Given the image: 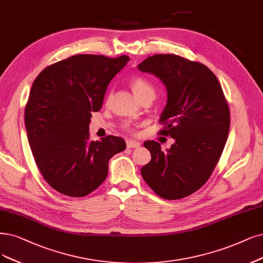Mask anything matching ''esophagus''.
<instances>
[{
	"mask_svg": "<svg viewBox=\"0 0 263 263\" xmlns=\"http://www.w3.org/2000/svg\"><path fill=\"white\" fill-rule=\"evenodd\" d=\"M141 146V143L137 142V141H126V147L128 148H138Z\"/></svg>",
	"mask_w": 263,
	"mask_h": 263,
	"instance_id": "obj_1",
	"label": "esophagus"
}]
</instances>
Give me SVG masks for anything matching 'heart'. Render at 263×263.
<instances>
[{
  "label": "heart",
  "instance_id": "obj_1",
  "mask_svg": "<svg viewBox=\"0 0 263 263\" xmlns=\"http://www.w3.org/2000/svg\"><path fill=\"white\" fill-rule=\"evenodd\" d=\"M130 86L134 93V95L138 97L139 100H142L143 97L147 95H155V90L153 84L144 79L142 77H134L130 81Z\"/></svg>",
  "mask_w": 263,
  "mask_h": 263
}]
</instances>
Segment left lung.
I'll list each match as a JSON object with an SVG mask.
<instances>
[{
	"instance_id": "obj_1",
	"label": "left lung",
	"mask_w": 263,
	"mask_h": 263,
	"mask_svg": "<svg viewBox=\"0 0 263 263\" xmlns=\"http://www.w3.org/2000/svg\"><path fill=\"white\" fill-rule=\"evenodd\" d=\"M138 68L166 86L167 104L159 119L166 126L159 134L176 141L167 152L158 142H145L152 159L141 174L158 196L181 199L198 191L215 170L229 135V106L217 77L203 64L157 54Z\"/></svg>"
}]
</instances>
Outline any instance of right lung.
<instances>
[{
	"label": "right lung",
	"mask_w": 263,
	"mask_h": 263,
	"mask_svg": "<svg viewBox=\"0 0 263 263\" xmlns=\"http://www.w3.org/2000/svg\"><path fill=\"white\" fill-rule=\"evenodd\" d=\"M129 61L126 55H74L47 66L32 83L25 109L28 142L44 180L64 195L92 193L105 181L109 159L125 149L124 140L114 135L89 141V124Z\"/></svg>",
	"instance_id": "obj_1"
}]
</instances>
